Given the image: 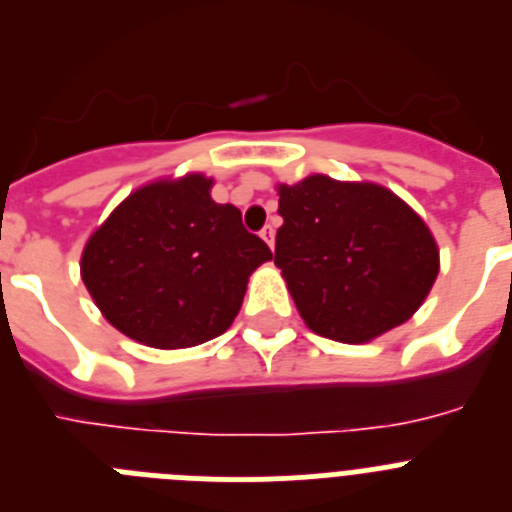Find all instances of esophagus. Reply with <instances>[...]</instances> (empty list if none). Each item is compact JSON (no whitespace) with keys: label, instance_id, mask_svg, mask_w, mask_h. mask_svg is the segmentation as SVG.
Masks as SVG:
<instances>
[{"label":"esophagus","instance_id":"34e87169","mask_svg":"<svg viewBox=\"0 0 512 512\" xmlns=\"http://www.w3.org/2000/svg\"><path fill=\"white\" fill-rule=\"evenodd\" d=\"M261 238L269 243V248H274V238H277V230H274V225H266V228L261 230Z\"/></svg>","mask_w":512,"mask_h":512}]
</instances>
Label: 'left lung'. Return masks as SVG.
I'll return each mask as SVG.
<instances>
[{
  "label": "left lung",
  "instance_id": "left-lung-1",
  "mask_svg": "<svg viewBox=\"0 0 512 512\" xmlns=\"http://www.w3.org/2000/svg\"><path fill=\"white\" fill-rule=\"evenodd\" d=\"M274 264L307 328L366 343L415 315L438 277V246L395 192L325 174L279 184Z\"/></svg>",
  "mask_w": 512,
  "mask_h": 512
}]
</instances>
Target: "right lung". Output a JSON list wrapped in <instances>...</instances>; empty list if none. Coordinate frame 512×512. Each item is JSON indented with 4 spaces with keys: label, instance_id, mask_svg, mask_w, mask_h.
Listing matches in <instances>:
<instances>
[{
    "label": "right lung",
    "instance_id": "obj_1",
    "mask_svg": "<svg viewBox=\"0 0 512 512\" xmlns=\"http://www.w3.org/2000/svg\"><path fill=\"white\" fill-rule=\"evenodd\" d=\"M212 179L187 174L130 192L89 235L81 279L99 312L133 341L189 348L233 325L248 277L271 259Z\"/></svg>",
    "mask_w": 512,
    "mask_h": 512
}]
</instances>
